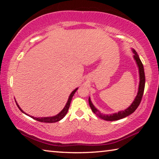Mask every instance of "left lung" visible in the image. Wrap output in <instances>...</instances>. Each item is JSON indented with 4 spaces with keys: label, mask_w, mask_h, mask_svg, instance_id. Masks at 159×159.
<instances>
[{
    "label": "left lung",
    "mask_w": 159,
    "mask_h": 159,
    "mask_svg": "<svg viewBox=\"0 0 159 159\" xmlns=\"http://www.w3.org/2000/svg\"><path fill=\"white\" fill-rule=\"evenodd\" d=\"M132 51H133V52L134 53L133 58L137 64V66L138 67V71H139V82L138 94H137L134 101L132 102V104L128 107L127 109L122 110V111H118L117 113H114V114H102V113H101L95 106H94V104H93V102L90 99V98L89 97L88 102H89V104L91 109H92L93 113H95L98 116L101 118L102 119H104L105 120H109V121H114V120L121 119V118H125L126 116H128L130 115L131 114H133V113L137 109V108H138V106L139 105V104H140L142 98V96H143L144 86H145L144 70L143 64H142L140 59H139L138 54L137 53L136 51L134 49H132Z\"/></svg>",
    "instance_id": "1"
}]
</instances>
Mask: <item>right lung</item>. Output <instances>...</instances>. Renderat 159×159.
Segmentation results:
<instances>
[{"label":"right lung","mask_w":159,"mask_h":159,"mask_svg":"<svg viewBox=\"0 0 159 159\" xmlns=\"http://www.w3.org/2000/svg\"><path fill=\"white\" fill-rule=\"evenodd\" d=\"M78 88H76V89L74 90L71 92V93L70 94L68 100H67L66 105H65V107H64V109L61 110V111L60 113H59V114H57V115H55V116H53L40 117V118H36V117L31 116L27 114H26V113H25V111H24L23 110L20 108V107L19 106V104H17V101H16V99H15V102H16V104H17V106L18 107V108L20 109V111L22 112V113H24V114H25L29 116H30L32 118H34V119L38 120V121L43 122V123H55V122L60 121V120L62 119V118L64 116H65L66 114H67V112H68V110H69V106H70V103H71V102L72 98H73V96H74V95L75 94V93L76 92V90H78Z\"/></svg>","instance_id":"obj_1"}]
</instances>
